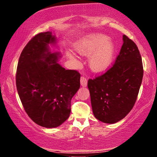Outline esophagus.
I'll use <instances>...</instances> for the list:
<instances>
[{"instance_id":"1","label":"esophagus","mask_w":157,"mask_h":157,"mask_svg":"<svg viewBox=\"0 0 157 157\" xmlns=\"http://www.w3.org/2000/svg\"><path fill=\"white\" fill-rule=\"evenodd\" d=\"M80 81H81V85L82 86H83V87H86L87 86V83H88V81H87V79L85 78V77L81 76V79H80Z\"/></svg>"}]
</instances>
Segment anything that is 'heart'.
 <instances>
[{"mask_svg": "<svg viewBox=\"0 0 157 157\" xmlns=\"http://www.w3.org/2000/svg\"><path fill=\"white\" fill-rule=\"evenodd\" d=\"M79 54L90 55L89 65L95 72H102L109 68L114 58L115 48L112 42L108 41V38L102 34L93 35L87 38L76 46ZM71 58L73 55L69 54Z\"/></svg>", "mask_w": 157, "mask_h": 157, "instance_id": "b5f03b06", "label": "heart"}]
</instances>
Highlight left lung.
Segmentation results:
<instances>
[{
	"label": "left lung",
	"mask_w": 157,
	"mask_h": 157,
	"mask_svg": "<svg viewBox=\"0 0 157 157\" xmlns=\"http://www.w3.org/2000/svg\"><path fill=\"white\" fill-rule=\"evenodd\" d=\"M123 40L112 67L88 82L93 114L106 124H115L131 112L143 81V66L138 48L126 35Z\"/></svg>",
	"instance_id": "8db88e82"
}]
</instances>
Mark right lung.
Returning <instances> with one entry per match:
<instances>
[{
	"label": "right lung",
	"instance_id": "add662e5",
	"mask_svg": "<svg viewBox=\"0 0 157 157\" xmlns=\"http://www.w3.org/2000/svg\"><path fill=\"white\" fill-rule=\"evenodd\" d=\"M56 37L38 33L24 48L18 61L16 86L26 114L40 126L56 128L68 119L71 100L80 88L81 75L57 63L58 52H50Z\"/></svg>",
	"mask_w": 157,
	"mask_h": 157
}]
</instances>
